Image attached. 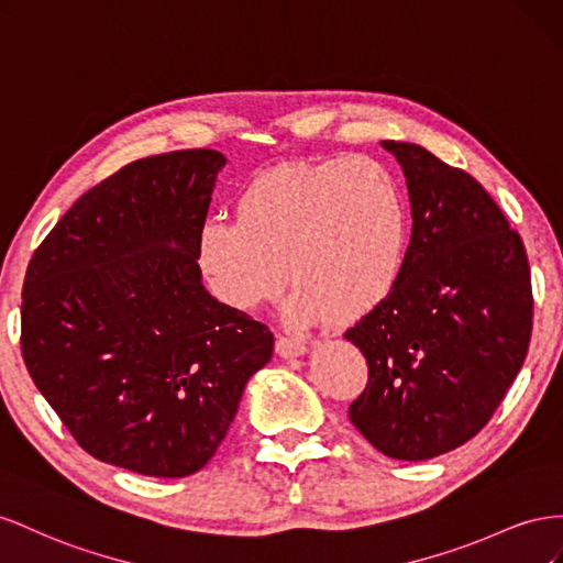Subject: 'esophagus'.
Listing matches in <instances>:
<instances>
[{"mask_svg": "<svg viewBox=\"0 0 563 563\" xmlns=\"http://www.w3.org/2000/svg\"><path fill=\"white\" fill-rule=\"evenodd\" d=\"M303 351H307V342L297 340V336L280 334L276 340V353L283 358H297V356H301Z\"/></svg>", "mask_w": 563, "mask_h": 563, "instance_id": "esophagus-1", "label": "esophagus"}]
</instances>
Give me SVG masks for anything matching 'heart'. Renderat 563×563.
Masks as SVG:
<instances>
[{"instance_id":"heart-1","label":"heart","mask_w":563,"mask_h":563,"mask_svg":"<svg viewBox=\"0 0 563 563\" xmlns=\"http://www.w3.org/2000/svg\"><path fill=\"white\" fill-rule=\"evenodd\" d=\"M233 210L235 221L202 223L196 260L212 295L238 313L276 299L287 276L292 323H344L379 307L404 271L406 196L373 157L271 167L240 188Z\"/></svg>"}]
</instances>
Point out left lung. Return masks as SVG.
<instances>
[{
    "label": "left lung",
    "instance_id": "obj_1",
    "mask_svg": "<svg viewBox=\"0 0 563 563\" xmlns=\"http://www.w3.org/2000/svg\"><path fill=\"white\" fill-rule=\"evenodd\" d=\"M404 167L412 235L394 292L344 332L367 361L349 417L379 453L429 460L486 427L533 330L521 235L474 176L417 143L382 141Z\"/></svg>",
    "mask_w": 563,
    "mask_h": 563
}]
</instances>
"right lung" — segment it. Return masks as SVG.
<instances>
[{
    "label": "right lung",
    "instance_id": "add662e5",
    "mask_svg": "<svg viewBox=\"0 0 563 563\" xmlns=\"http://www.w3.org/2000/svg\"><path fill=\"white\" fill-rule=\"evenodd\" d=\"M223 165L210 148L130 163L60 217L25 273L32 382L89 455L143 476L202 470L273 353V332L198 268Z\"/></svg>",
    "mask_w": 563,
    "mask_h": 563
}]
</instances>
